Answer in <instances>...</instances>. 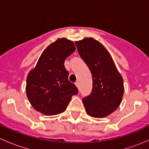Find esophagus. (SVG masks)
<instances>
[{
	"label": "esophagus",
	"mask_w": 149,
	"mask_h": 149,
	"mask_svg": "<svg viewBox=\"0 0 149 149\" xmlns=\"http://www.w3.org/2000/svg\"><path fill=\"white\" fill-rule=\"evenodd\" d=\"M75 84H76V86H77V88L79 89V82L76 81V83H75Z\"/></svg>",
	"instance_id": "esophagus-1"
}]
</instances>
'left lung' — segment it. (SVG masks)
I'll list each match as a JSON object with an SVG mask.
<instances>
[{
	"label": "left lung",
	"instance_id": "obj_1",
	"mask_svg": "<svg viewBox=\"0 0 149 149\" xmlns=\"http://www.w3.org/2000/svg\"><path fill=\"white\" fill-rule=\"evenodd\" d=\"M75 44L92 76L91 94L82 99L86 111L94 118H104L120 104L124 93L123 78L112 57L100 42L86 38Z\"/></svg>",
	"mask_w": 149,
	"mask_h": 149
}]
</instances>
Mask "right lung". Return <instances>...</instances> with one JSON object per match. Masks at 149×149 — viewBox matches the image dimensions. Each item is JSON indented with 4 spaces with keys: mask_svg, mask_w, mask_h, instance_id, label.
Returning a JSON list of instances; mask_svg holds the SVG:
<instances>
[{
    "mask_svg": "<svg viewBox=\"0 0 149 149\" xmlns=\"http://www.w3.org/2000/svg\"><path fill=\"white\" fill-rule=\"evenodd\" d=\"M76 49L73 42L58 39L42 53L35 68L28 74L26 95L36 110L46 115L62 113L73 95L79 92L68 80L64 63Z\"/></svg>",
    "mask_w": 149,
    "mask_h": 149,
    "instance_id": "right-lung-1",
    "label": "right lung"
}]
</instances>
